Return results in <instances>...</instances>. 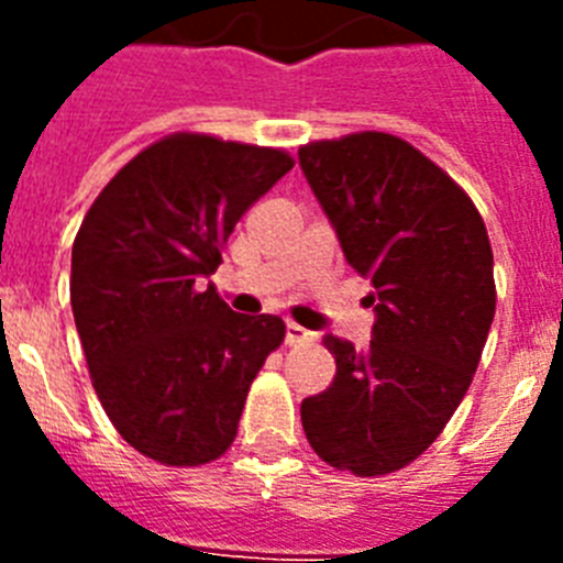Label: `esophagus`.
I'll return each mask as SVG.
<instances>
[{
    "label": "esophagus",
    "instance_id": "1",
    "mask_svg": "<svg viewBox=\"0 0 563 563\" xmlns=\"http://www.w3.org/2000/svg\"><path fill=\"white\" fill-rule=\"evenodd\" d=\"M312 338V332L310 330H305V327H298L296 321H287V335H285V341L290 343H301V341H310Z\"/></svg>",
    "mask_w": 563,
    "mask_h": 563
}]
</instances>
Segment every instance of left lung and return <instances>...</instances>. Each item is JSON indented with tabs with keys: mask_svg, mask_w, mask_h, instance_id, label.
I'll list each match as a JSON object with an SVG mask.
<instances>
[{
	"mask_svg": "<svg viewBox=\"0 0 563 563\" xmlns=\"http://www.w3.org/2000/svg\"><path fill=\"white\" fill-rule=\"evenodd\" d=\"M298 166L375 307L366 352L324 335L335 380L301 402V426L338 471L391 474L440 437L474 380L496 312L494 251L471 197L395 134L307 143Z\"/></svg>",
	"mask_w": 563,
	"mask_h": 563,
	"instance_id": "left-lung-1",
	"label": "left lung"
}]
</instances>
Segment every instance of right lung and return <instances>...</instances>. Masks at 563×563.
<instances>
[{"instance_id": "right-lung-1", "label": "right lung", "mask_w": 563, "mask_h": 563, "mask_svg": "<svg viewBox=\"0 0 563 563\" xmlns=\"http://www.w3.org/2000/svg\"><path fill=\"white\" fill-rule=\"evenodd\" d=\"M292 168L282 148L168 134L107 183L73 245L69 305L118 434L163 465L231 449L247 391L285 341L206 282L242 213Z\"/></svg>"}]
</instances>
